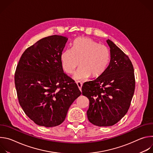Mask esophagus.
I'll return each mask as SVG.
<instances>
[{"mask_svg": "<svg viewBox=\"0 0 153 153\" xmlns=\"http://www.w3.org/2000/svg\"><path fill=\"white\" fill-rule=\"evenodd\" d=\"M76 83L79 87V88L80 90V91H82V83L80 82H76Z\"/></svg>", "mask_w": 153, "mask_h": 153, "instance_id": "esophagus-1", "label": "esophagus"}]
</instances>
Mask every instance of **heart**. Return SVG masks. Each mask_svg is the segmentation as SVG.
Returning <instances> with one entry per match:
<instances>
[{
    "instance_id": "heart-1",
    "label": "heart",
    "mask_w": 153,
    "mask_h": 153,
    "mask_svg": "<svg viewBox=\"0 0 153 153\" xmlns=\"http://www.w3.org/2000/svg\"><path fill=\"white\" fill-rule=\"evenodd\" d=\"M110 57V50L105 45L91 38L79 37L73 43L72 48L62 53L61 62L63 69L68 74L73 73L80 64L74 78L85 80L90 76L92 77L101 76L108 66Z\"/></svg>"
}]
</instances>
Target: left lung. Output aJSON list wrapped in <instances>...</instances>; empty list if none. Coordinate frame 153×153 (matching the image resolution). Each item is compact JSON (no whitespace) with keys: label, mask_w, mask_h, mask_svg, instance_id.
<instances>
[{"label":"left lung","mask_w":153,"mask_h":153,"mask_svg":"<svg viewBox=\"0 0 153 153\" xmlns=\"http://www.w3.org/2000/svg\"><path fill=\"white\" fill-rule=\"evenodd\" d=\"M111 60L96 79L85 82L82 95L89 99L88 120L98 126H113L127 113L135 89L133 65L128 56L110 40Z\"/></svg>","instance_id":"obj_1"}]
</instances>
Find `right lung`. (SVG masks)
I'll use <instances>...</instances> for the list:
<instances>
[{
  "instance_id": "add662e5",
  "label": "right lung",
  "mask_w": 153,
  "mask_h": 153,
  "mask_svg": "<svg viewBox=\"0 0 153 153\" xmlns=\"http://www.w3.org/2000/svg\"><path fill=\"white\" fill-rule=\"evenodd\" d=\"M67 40L57 35L43 38L24 52L17 65L14 82L19 104L39 126L60 125L81 94L75 81L63 71L61 56Z\"/></svg>"
}]
</instances>
